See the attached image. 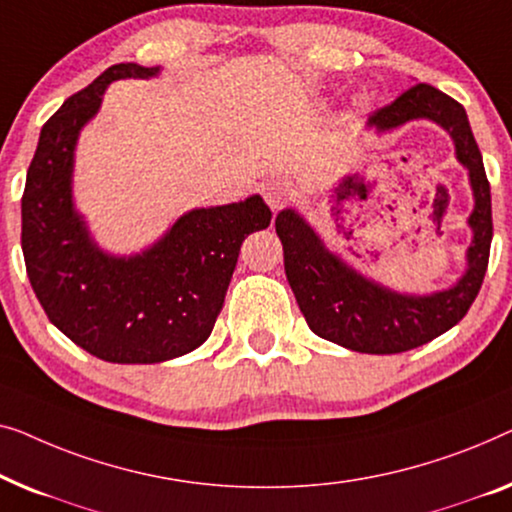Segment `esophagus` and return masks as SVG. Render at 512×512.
Instances as JSON below:
<instances>
[{"label":"esophagus","mask_w":512,"mask_h":512,"mask_svg":"<svg viewBox=\"0 0 512 512\" xmlns=\"http://www.w3.org/2000/svg\"><path fill=\"white\" fill-rule=\"evenodd\" d=\"M262 194L266 204L271 206V211H280V208H285L292 201V187L285 181H280V178H271V181H266L262 185Z\"/></svg>","instance_id":"esophagus-1"}]
</instances>
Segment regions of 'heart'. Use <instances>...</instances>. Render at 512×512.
Here are the masks:
<instances>
[{
    "mask_svg": "<svg viewBox=\"0 0 512 512\" xmlns=\"http://www.w3.org/2000/svg\"><path fill=\"white\" fill-rule=\"evenodd\" d=\"M371 102V95L369 92H364V95H359V99H357V104H362V106H366Z\"/></svg>",
    "mask_w": 512,
    "mask_h": 512,
    "instance_id": "1",
    "label": "heart"
}]
</instances>
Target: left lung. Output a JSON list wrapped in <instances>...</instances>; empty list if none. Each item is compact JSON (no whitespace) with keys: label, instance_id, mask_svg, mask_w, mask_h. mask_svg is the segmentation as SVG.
I'll use <instances>...</instances> for the list:
<instances>
[{"label":"left lung","instance_id":"1","mask_svg":"<svg viewBox=\"0 0 512 512\" xmlns=\"http://www.w3.org/2000/svg\"><path fill=\"white\" fill-rule=\"evenodd\" d=\"M413 120H429L450 134L455 157L469 171L473 211L466 220L471 243L466 269L455 285L429 294L397 292L364 276L355 266L327 248L322 236L294 208L276 218L283 243L285 276L313 334L369 355H394L434 341L464 318L478 297L492 246V194L485 164L473 139L469 115L455 99L427 83L413 88L366 122L378 136Z\"/></svg>","mask_w":512,"mask_h":512}]
</instances>
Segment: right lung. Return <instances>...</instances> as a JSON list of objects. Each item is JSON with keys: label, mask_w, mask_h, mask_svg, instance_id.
<instances>
[{"label": "right lung", "mask_w": 512, "mask_h": 512, "mask_svg": "<svg viewBox=\"0 0 512 512\" xmlns=\"http://www.w3.org/2000/svg\"><path fill=\"white\" fill-rule=\"evenodd\" d=\"M160 67L113 64L41 127L23 194L27 276L48 320L104 362L157 364L199 348L225 304L241 243L266 229L259 194L192 208L155 243L113 255L74 204L76 146L120 78H155Z\"/></svg>", "instance_id": "add662e5"}]
</instances>
